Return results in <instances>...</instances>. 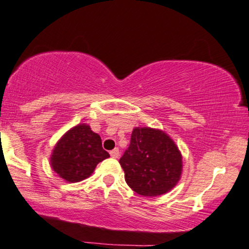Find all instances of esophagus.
Segmentation results:
<instances>
[{
	"label": "esophagus",
	"instance_id": "esophagus-1",
	"mask_svg": "<svg viewBox=\"0 0 249 249\" xmlns=\"http://www.w3.org/2000/svg\"><path fill=\"white\" fill-rule=\"evenodd\" d=\"M110 156L113 157V159H118L119 157V155H120V153H119V149L118 148H115V149H113L112 151H110Z\"/></svg>",
	"mask_w": 249,
	"mask_h": 249
}]
</instances>
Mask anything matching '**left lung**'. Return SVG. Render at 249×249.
Instances as JSON below:
<instances>
[{"mask_svg": "<svg viewBox=\"0 0 249 249\" xmlns=\"http://www.w3.org/2000/svg\"><path fill=\"white\" fill-rule=\"evenodd\" d=\"M124 179L136 194L155 197L170 191L182 175V154L163 130L134 128L130 144L120 159Z\"/></svg>", "mask_w": 249, "mask_h": 249, "instance_id": "left-lung-1", "label": "left lung"}]
</instances>
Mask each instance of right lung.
Segmentation results:
<instances>
[{
    "mask_svg": "<svg viewBox=\"0 0 249 249\" xmlns=\"http://www.w3.org/2000/svg\"><path fill=\"white\" fill-rule=\"evenodd\" d=\"M109 157L104 150L101 137L89 124L73 127L57 142L51 155V166L66 182L77 183L86 179L101 160Z\"/></svg>",
    "mask_w": 249,
    "mask_h": 249,
    "instance_id": "obj_1",
    "label": "right lung"
}]
</instances>
